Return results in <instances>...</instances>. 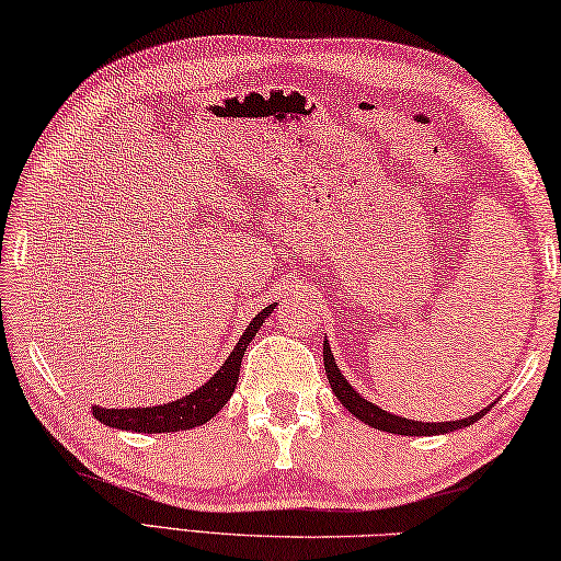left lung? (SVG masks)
I'll list each match as a JSON object with an SVG mask.
<instances>
[{"instance_id":"8db88e82","label":"left lung","mask_w":561,"mask_h":561,"mask_svg":"<svg viewBox=\"0 0 561 561\" xmlns=\"http://www.w3.org/2000/svg\"><path fill=\"white\" fill-rule=\"evenodd\" d=\"M323 360H325V375L330 380V388H333L335 398L343 402V408L347 412H353L357 420H363L365 425H370L375 430H382V433H392V435H408V437H430V435H447V433H455V430H462V427H470L472 422L480 420L482 415H488L490 408H484L480 412H474L470 417H462V420H447V422H422V420H408V417H400V415H392V412L382 410L380 405H375V402L365 400L360 392H357L351 382L345 380V375L341 373V367H337L333 353H330V343L328 337L323 341Z\"/></svg>"}]
</instances>
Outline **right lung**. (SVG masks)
<instances>
[{
    "instance_id": "obj_1",
    "label": "right lung",
    "mask_w": 561,
    "mask_h": 561,
    "mask_svg": "<svg viewBox=\"0 0 561 561\" xmlns=\"http://www.w3.org/2000/svg\"><path fill=\"white\" fill-rule=\"evenodd\" d=\"M275 302L268 308H263L259 316H255L251 323H248L245 333L238 337L233 345L231 355L226 357V363L214 373V378L206 380L201 388L194 392L183 394L179 400L163 402V405L156 408H101L91 405V412L99 422H104L108 427L116 430H131V433H179V430H191L208 422L216 412L231 400L236 390L238 375H241V360L245 355L248 343L253 341L255 333H259L265 318L273 313Z\"/></svg>"
}]
</instances>
